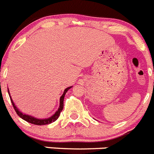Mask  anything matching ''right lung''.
Returning <instances> with one entry per match:
<instances>
[{
	"label": "right lung",
	"mask_w": 154,
	"mask_h": 154,
	"mask_svg": "<svg viewBox=\"0 0 154 154\" xmlns=\"http://www.w3.org/2000/svg\"><path fill=\"white\" fill-rule=\"evenodd\" d=\"M71 88H72V86L66 88V89L64 90V91H63V95H62L60 98V106H59V108H58V109H57V112H56L55 113L52 115V116H51L50 118H45V119H39V118H35V117L31 116V115H26V114L22 113V112H21V111L19 110L17 107H16V106L15 105L14 102H13V100H12L11 96H10V91H9V89H8V94H9V95H10V100H11V103H12V104H13V108H14L15 111H16V112L17 113V115H19L21 118H22L23 120H25V121H27V122L30 123V124H35V125H46V124H51V123L54 122V121H55L56 120L59 118L60 112H61V111L63 110V99H64L65 94H66V93L67 92L68 90L70 89Z\"/></svg>",
	"instance_id": "obj_1"
}]
</instances>
